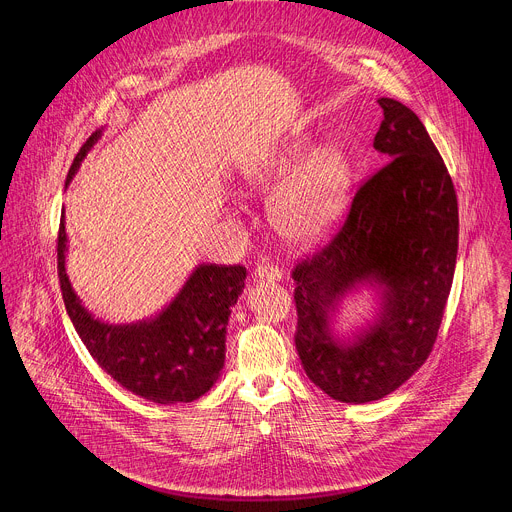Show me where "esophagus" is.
<instances>
[{"instance_id": "obj_1", "label": "esophagus", "mask_w": 512, "mask_h": 512, "mask_svg": "<svg viewBox=\"0 0 512 512\" xmlns=\"http://www.w3.org/2000/svg\"><path fill=\"white\" fill-rule=\"evenodd\" d=\"M255 277L257 280H267V282H275V280H280V277L284 275V271L277 267V265H273V263H269V261H261V263H257V267H255Z\"/></svg>"}]
</instances>
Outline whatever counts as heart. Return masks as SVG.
Wrapping results in <instances>:
<instances>
[{
    "mask_svg": "<svg viewBox=\"0 0 512 512\" xmlns=\"http://www.w3.org/2000/svg\"><path fill=\"white\" fill-rule=\"evenodd\" d=\"M308 138H298L265 169L261 183L275 190L269 202L273 230L294 245L320 239L345 208L351 169L345 153L324 145L310 153Z\"/></svg>",
    "mask_w": 512,
    "mask_h": 512,
    "instance_id": "obj_1",
    "label": "heart"
}]
</instances>
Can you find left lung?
Segmentation results:
<instances>
[{
	"mask_svg": "<svg viewBox=\"0 0 512 512\" xmlns=\"http://www.w3.org/2000/svg\"><path fill=\"white\" fill-rule=\"evenodd\" d=\"M374 149L388 161L355 192L333 237L292 269L296 351L306 376L333 400L371 402L402 386L433 351L459 237L451 175L418 116L382 98ZM385 286L381 320L349 348L326 314L357 283Z\"/></svg>",
	"mask_w": 512,
	"mask_h": 512,
	"instance_id": "obj_1",
	"label": "left lung"
}]
</instances>
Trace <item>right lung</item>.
<instances>
[{
    "mask_svg": "<svg viewBox=\"0 0 512 512\" xmlns=\"http://www.w3.org/2000/svg\"><path fill=\"white\" fill-rule=\"evenodd\" d=\"M91 134L73 159L67 183L98 141ZM65 183V185H67ZM65 222L57 237V271L67 314L98 365L126 390L159 404L192 402L206 394L224 365L230 306L245 286L243 265H200L177 298L153 320L114 327L91 316L65 273Z\"/></svg>",
    "mask_w": 512,
    "mask_h": 512,
    "instance_id": "1",
    "label": "right lung"
}]
</instances>
